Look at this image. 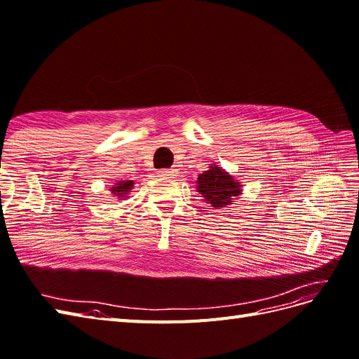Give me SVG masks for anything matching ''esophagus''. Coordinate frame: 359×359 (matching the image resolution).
I'll list each match as a JSON object with an SVG mask.
<instances>
[{"label":"esophagus","instance_id":"34e87169","mask_svg":"<svg viewBox=\"0 0 359 359\" xmlns=\"http://www.w3.org/2000/svg\"><path fill=\"white\" fill-rule=\"evenodd\" d=\"M177 169H160L158 177H175Z\"/></svg>","mask_w":359,"mask_h":359}]
</instances>
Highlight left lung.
<instances>
[{"label": "left lung", "mask_w": 359, "mask_h": 359, "mask_svg": "<svg viewBox=\"0 0 359 359\" xmlns=\"http://www.w3.org/2000/svg\"><path fill=\"white\" fill-rule=\"evenodd\" d=\"M198 191L202 194L206 203H211L215 210L222 206L233 203L241 194V184L233 177H231L226 170L220 169L217 165L210 166L208 170L198 177Z\"/></svg>", "instance_id": "1"}]
</instances>
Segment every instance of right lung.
<instances>
[{
  "mask_svg": "<svg viewBox=\"0 0 359 359\" xmlns=\"http://www.w3.org/2000/svg\"><path fill=\"white\" fill-rule=\"evenodd\" d=\"M132 189H133V181H118V182H115L114 187H111V191L115 194L116 198L124 199V198H128L127 194Z\"/></svg>",
  "mask_w": 359,
  "mask_h": 359,
  "instance_id": "right-lung-1",
  "label": "right lung"
}]
</instances>
